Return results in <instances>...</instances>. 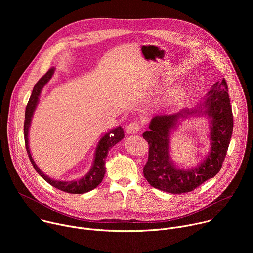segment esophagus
Instances as JSON below:
<instances>
[{
  "mask_svg": "<svg viewBox=\"0 0 253 253\" xmlns=\"http://www.w3.org/2000/svg\"><path fill=\"white\" fill-rule=\"evenodd\" d=\"M140 129H141L140 124L138 122L134 121V122H131L128 124V126L126 127V132L128 134H136L140 131Z\"/></svg>",
  "mask_w": 253,
  "mask_h": 253,
  "instance_id": "obj_1",
  "label": "esophagus"
}]
</instances>
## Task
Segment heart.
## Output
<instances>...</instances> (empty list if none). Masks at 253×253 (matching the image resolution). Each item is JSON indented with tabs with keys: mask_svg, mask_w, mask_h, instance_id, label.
I'll return each mask as SVG.
<instances>
[{
	"mask_svg": "<svg viewBox=\"0 0 253 253\" xmlns=\"http://www.w3.org/2000/svg\"><path fill=\"white\" fill-rule=\"evenodd\" d=\"M178 96H179V93H178L177 90H175V89H170V90H168V91L165 93V95H164V101H165V102H173V101H175V100L178 98Z\"/></svg>",
	"mask_w": 253,
	"mask_h": 253,
	"instance_id": "heart-1",
	"label": "heart"
}]
</instances>
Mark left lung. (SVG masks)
<instances>
[{
  "label": "left lung",
  "mask_w": 253,
  "mask_h": 253,
  "mask_svg": "<svg viewBox=\"0 0 253 253\" xmlns=\"http://www.w3.org/2000/svg\"><path fill=\"white\" fill-rule=\"evenodd\" d=\"M207 96L204 103L195 109L153 117L149 131L143 133V138L149 144L148 161L143 168V173L152 187L173 194L186 193L220 171L233 131V115L225 79L216 82ZM194 114H205L211 120V150L198 167L180 169L169 158V132L179 119H186Z\"/></svg>",
  "instance_id": "1"
}]
</instances>
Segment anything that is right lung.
<instances>
[{"label":"right lung","mask_w":253,"mask_h":253,"mask_svg":"<svg viewBox=\"0 0 253 253\" xmlns=\"http://www.w3.org/2000/svg\"><path fill=\"white\" fill-rule=\"evenodd\" d=\"M53 74H54V68H51L47 72V73L37 83H36V85L34 86L32 95H31L29 102L27 104V107H26L25 122H24V137H25V145H26L27 153H28L30 161H31L32 165L34 166L35 170L37 171L39 173V175L44 180H46V181L50 185H52L53 187H55L61 191L71 193V194L86 193V192L91 191L94 188H96L102 182L105 172H106L105 159L107 157L108 151H109L115 145V144H117L119 141H121L124 138V132H123V129L119 126L117 128L109 131L108 133H106L101 138V140L98 143V146L96 148L93 166L91 167L90 171L81 179L74 180V181L66 182V181H57V180H54V179L48 177L47 175H45L39 169V167L36 165L35 161L32 158V155H31L30 149H29L28 134H29V128L31 125V120H32L36 107H37L41 91H42L43 87L47 84V82L52 78Z\"/></svg>","instance_id":"add662e5"}]
</instances>
